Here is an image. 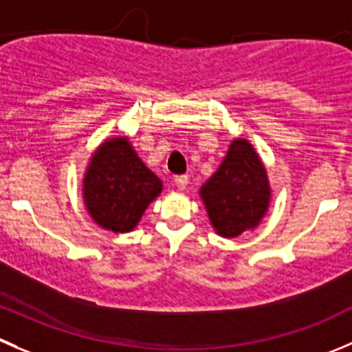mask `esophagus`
Here are the masks:
<instances>
[{
	"label": "esophagus",
	"instance_id": "esophagus-1",
	"mask_svg": "<svg viewBox=\"0 0 352 352\" xmlns=\"http://www.w3.org/2000/svg\"><path fill=\"white\" fill-rule=\"evenodd\" d=\"M187 184H189V179H187V175H177L172 179V186L177 187L179 190H184L187 187Z\"/></svg>",
	"mask_w": 352,
	"mask_h": 352
}]
</instances>
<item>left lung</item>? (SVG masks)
<instances>
[{"instance_id": "obj_1", "label": "left lung", "mask_w": 352, "mask_h": 352, "mask_svg": "<svg viewBox=\"0 0 352 352\" xmlns=\"http://www.w3.org/2000/svg\"><path fill=\"white\" fill-rule=\"evenodd\" d=\"M199 197L220 237H237L261 223L270 208L272 187L267 166L248 139H232L223 162L201 186Z\"/></svg>"}]
</instances>
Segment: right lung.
<instances>
[{
	"label": "right lung",
	"instance_id": "right-lung-1",
	"mask_svg": "<svg viewBox=\"0 0 352 352\" xmlns=\"http://www.w3.org/2000/svg\"><path fill=\"white\" fill-rule=\"evenodd\" d=\"M163 182L139 158L127 135L104 139L85 166L82 197L96 225L115 234L132 232Z\"/></svg>",
	"mask_w": 352,
	"mask_h": 352
}]
</instances>
